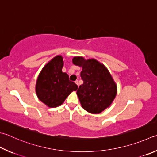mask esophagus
<instances>
[{"instance_id": "obj_1", "label": "esophagus", "mask_w": 157, "mask_h": 157, "mask_svg": "<svg viewBox=\"0 0 157 157\" xmlns=\"http://www.w3.org/2000/svg\"><path fill=\"white\" fill-rule=\"evenodd\" d=\"M75 83H76V85H77L78 86V81H77V80H76V81H75Z\"/></svg>"}]
</instances>
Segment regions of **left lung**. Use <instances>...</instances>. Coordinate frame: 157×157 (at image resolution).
I'll use <instances>...</instances> for the list:
<instances>
[{
    "mask_svg": "<svg viewBox=\"0 0 157 157\" xmlns=\"http://www.w3.org/2000/svg\"><path fill=\"white\" fill-rule=\"evenodd\" d=\"M73 63L82 67L81 77L83 83L76 94L82 107L91 113H100L109 107L117 94V86L108 70L96 59L85 60L75 57Z\"/></svg>",
    "mask_w": 157,
    "mask_h": 157,
    "instance_id": "obj_1",
    "label": "left lung"
}]
</instances>
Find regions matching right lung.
Segmentation results:
<instances>
[{
	"label": "right lung",
	"instance_id": "add662e5",
	"mask_svg": "<svg viewBox=\"0 0 157 157\" xmlns=\"http://www.w3.org/2000/svg\"><path fill=\"white\" fill-rule=\"evenodd\" d=\"M63 66V57L56 56L44 67L37 80V96L49 107L62 105L69 94L78 89L69 76L62 72Z\"/></svg>",
	"mask_w": 157,
	"mask_h": 157
}]
</instances>
